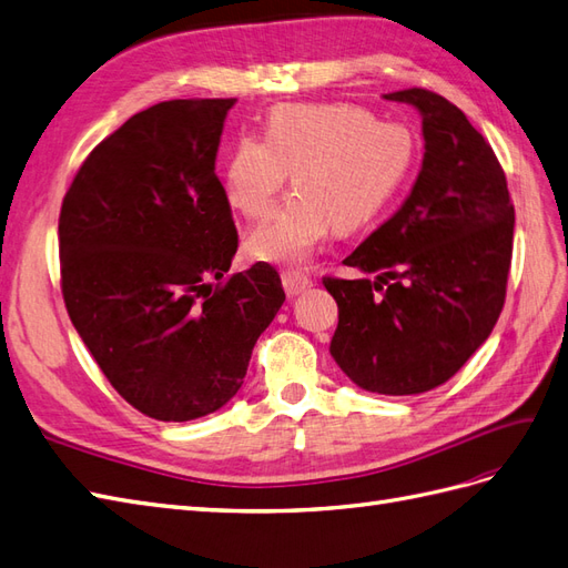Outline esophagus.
Listing matches in <instances>:
<instances>
[{"label":"esophagus","instance_id":"obj_1","mask_svg":"<svg viewBox=\"0 0 568 568\" xmlns=\"http://www.w3.org/2000/svg\"><path fill=\"white\" fill-rule=\"evenodd\" d=\"M312 285H314V281L310 278V275H304L302 271H285L283 273V287L290 297L307 293V290H312Z\"/></svg>","mask_w":568,"mask_h":568}]
</instances>
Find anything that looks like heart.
Masks as SVG:
<instances>
[{"label": "heart", "mask_w": 568, "mask_h": 568, "mask_svg": "<svg viewBox=\"0 0 568 568\" xmlns=\"http://www.w3.org/2000/svg\"><path fill=\"white\" fill-rule=\"evenodd\" d=\"M417 143L400 122L347 103H283L266 114L264 134L240 136L223 168L225 199L242 215L264 217L293 172L283 206L246 237L258 261L300 266L328 232H357L396 196Z\"/></svg>", "instance_id": "b5f03b06"}]
</instances>
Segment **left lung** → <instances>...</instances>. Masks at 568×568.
Returning a JSON list of instances; mask_svg holds the SVG:
<instances>
[{
	"label": "left lung",
	"mask_w": 568,
	"mask_h": 568,
	"mask_svg": "<svg viewBox=\"0 0 568 568\" xmlns=\"http://www.w3.org/2000/svg\"><path fill=\"white\" fill-rule=\"evenodd\" d=\"M384 98L423 114V168L403 206L343 261L359 278L324 275V287L338 302V367L372 394L413 396L448 382L489 338L516 215L497 155L454 103L427 89Z\"/></svg>",
	"instance_id": "obj_1"
}]
</instances>
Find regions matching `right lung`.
<instances>
[{"label":"right lung","instance_id":"add662e5","mask_svg":"<svg viewBox=\"0 0 568 568\" xmlns=\"http://www.w3.org/2000/svg\"><path fill=\"white\" fill-rule=\"evenodd\" d=\"M232 105L165 100L129 118L83 160L60 211L71 324L112 388L163 423L223 408L285 302L264 261L223 278L237 227L215 153Z\"/></svg>","mask_w":568,"mask_h":568}]
</instances>
